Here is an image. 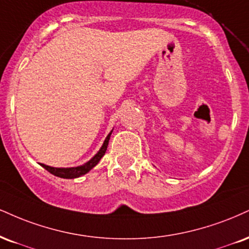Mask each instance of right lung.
Here are the masks:
<instances>
[{
	"mask_svg": "<svg viewBox=\"0 0 249 249\" xmlns=\"http://www.w3.org/2000/svg\"><path fill=\"white\" fill-rule=\"evenodd\" d=\"M112 131L107 134V137L106 138V140H104V143L103 146H102L100 151H98V153L95 155L94 158L91 159L90 161H88V162L83 164V166H79V167H73V168H54V167H50V166H46V164L44 163H40L41 166L44 167L45 169L47 170V172H50L51 174H53V175L58 176V178H80L81 175H85L90 170L91 168H94V167L100 162V160L103 157L104 154H106L107 152V143H109V139H110V136H111Z\"/></svg>",
	"mask_w": 249,
	"mask_h": 249,
	"instance_id": "obj_1",
	"label": "right lung"
}]
</instances>
